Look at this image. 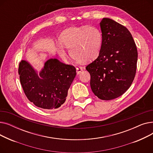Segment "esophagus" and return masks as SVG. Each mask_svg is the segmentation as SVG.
<instances>
[{"mask_svg": "<svg viewBox=\"0 0 153 153\" xmlns=\"http://www.w3.org/2000/svg\"><path fill=\"white\" fill-rule=\"evenodd\" d=\"M83 71L82 68L81 67H77L76 68V72H77V74H79L81 72H82V71Z\"/></svg>", "mask_w": 153, "mask_h": 153, "instance_id": "1", "label": "esophagus"}]
</instances>
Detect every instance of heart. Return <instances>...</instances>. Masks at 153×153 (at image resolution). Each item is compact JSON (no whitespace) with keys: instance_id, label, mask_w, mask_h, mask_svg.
<instances>
[{"instance_id":"heart-1","label":"heart","mask_w":153,"mask_h":153,"mask_svg":"<svg viewBox=\"0 0 153 153\" xmlns=\"http://www.w3.org/2000/svg\"><path fill=\"white\" fill-rule=\"evenodd\" d=\"M61 45L57 50L61 57L65 58V48L69 49L71 56L79 62H89L98 57L102 43V35L99 29L84 25L64 30L59 35Z\"/></svg>"}]
</instances>
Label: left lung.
Wrapping results in <instances>:
<instances>
[{
  "mask_svg": "<svg viewBox=\"0 0 153 153\" xmlns=\"http://www.w3.org/2000/svg\"><path fill=\"white\" fill-rule=\"evenodd\" d=\"M100 27V52L85 69L91 74L90 84L95 95L110 100L121 96L131 86L136 74L138 51L131 34L124 26L103 18Z\"/></svg>",
  "mask_w": 153,
  "mask_h": 153,
  "instance_id": "left-lung-1",
  "label": "left lung"
}]
</instances>
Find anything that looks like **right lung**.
Masks as SVG:
<instances>
[{"instance_id": "obj_1", "label": "right lung", "mask_w": 153, "mask_h": 153, "mask_svg": "<svg viewBox=\"0 0 153 153\" xmlns=\"http://www.w3.org/2000/svg\"><path fill=\"white\" fill-rule=\"evenodd\" d=\"M19 74L28 99L38 107L51 110L65 102L76 71L74 66L51 58L45 62L39 73L29 62L22 60Z\"/></svg>"}]
</instances>
